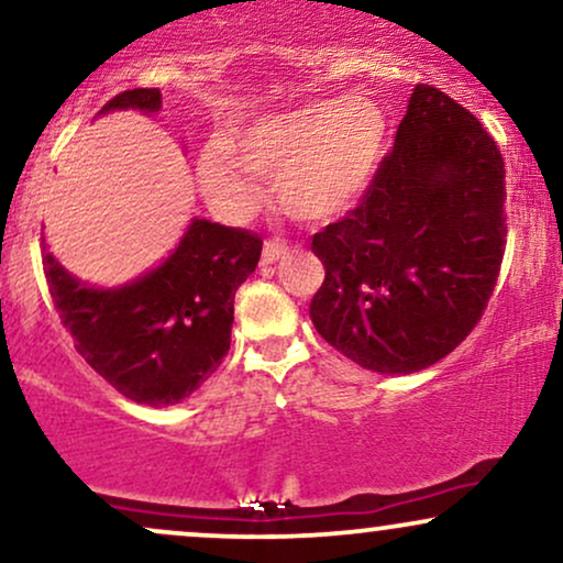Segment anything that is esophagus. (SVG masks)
Wrapping results in <instances>:
<instances>
[{
    "instance_id": "obj_1",
    "label": "esophagus",
    "mask_w": 563,
    "mask_h": 563,
    "mask_svg": "<svg viewBox=\"0 0 563 563\" xmlns=\"http://www.w3.org/2000/svg\"><path fill=\"white\" fill-rule=\"evenodd\" d=\"M286 254H288V243H286V241H280V239L264 241L262 264H275V262H280Z\"/></svg>"
}]
</instances>
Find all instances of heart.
<instances>
[{
  "mask_svg": "<svg viewBox=\"0 0 563 563\" xmlns=\"http://www.w3.org/2000/svg\"><path fill=\"white\" fill-rule=\"evenodd\" d=\"M385 144V118L364 99L322 101L243 128L233 146L212 141L199 159L205 191L217 207L241 214L260 199L251 175L275 178L288 214L324 222L349 212L367 191Z\"/></svg>",
  "mask_w": 563,
  "mask_h": 563,
  "instance_id": "heart-1",
  "label": "heart"
}]
</instances>
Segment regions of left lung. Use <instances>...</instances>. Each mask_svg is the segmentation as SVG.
I'll return each instance as SVG.
<instances>
[{"label":"left lung","mask_w":563,"mask_h":563,"mask_svg":"<svg viewBox=\"0 0 563 563\" xmlns=\"http://www.w3.org/2000/svg\"><path fill=\"white\" fill-rule=\"evenodd\" d=\"M506 170L483 123L419 84L362 201L311 235L324 280L309 314L383 375L449 356L475 330L506 249Z\"/></svg>","instance_id":"8db88e82"}]
</instances>
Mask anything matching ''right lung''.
Listing matches in <instances>:
<instances>
[{
	"label": "right lung",
	"instance_id": "obj_1",
	"mask_svg": "<svg viewBox=\"0 0 563 563\" xmlns=\"http://www.w3.org/2000/svg\"><path fill=\"white\" fill-rule=\"evenodd\" d=\"M159 88L112 97V110L157 112ZM44 275L59 320L88 367L135 404L170 406L207 383L230 349L235 290L256 269L252 230L194 220L178 249L123 288H88L46 252Z\"/></svg>",
	"mask_w": 563,
	"mask_h": 563
}]
</instances>
